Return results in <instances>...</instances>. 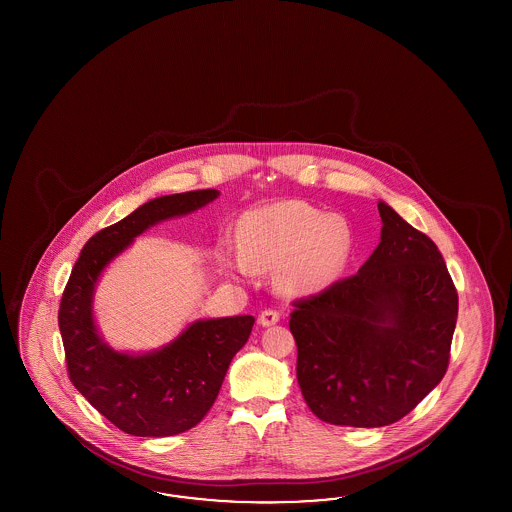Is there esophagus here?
<instances>
[{"mask_svg":"<svg viewBox=\"0 0 512 512\" xmlns=\"http://www.w3.org/2000/svg\"><path fill=\"white\" fill-rule=\"evenodd\" d=\"M279 321V311L272 310V308H268V310L261 311V315H259V325L263 326H272L276 325Z\"/></svg>","mask_w":512,"mask_h":512,"instance_id":"obj_1","label":"esophagus"}]
</instances>
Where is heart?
Segmentation results:
<instances>
[{
	"mask_svg": "<svg viewBox=\"0 0 512 512\" xmlns=\"http://www.w3.org/2000/svg\"><path fill=\"white\" fill-rule=\"evenodd\" d=\"M353 244L355 234L343 217L326 216L306 202H278L242 217L236 268L242 274L278 268L283 293L310 295L340 278Z\"/></svg>",
	"mask_w": 512,
	"mask_h": 512,
	"instance_id": "b5f03b06",
	"label": "heart"
}]
</instances>
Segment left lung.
<instances>
[{
	"mask_svg": "<svg viewBox=\"0 0 512 512\" xmlns=\"http://www.w3.org/2000/svg\"><path fill=\"white\" fill-rule=\"evenodd\" d=\"M381 242L358 274L295 300L296 379L328 424L377 428L403 419L449 368L458 293L443 255L388 204Z\"/></svg>",
	"mask_w": 512,
	"mask_h": 512,
	"instance_id": "obj_1",
	"label": "left lung"
}]
</instances>
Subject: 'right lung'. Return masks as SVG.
Instances as JSON below:
<instances>
[{
  "instance_id": "obj_1",
  "label": "right lung",
  "mask_w": 512,
  "mask_h": 512,
  "mask_svg": "<svg viewBox=\"0 0 512 512\" xmlns=\"http://www.w3.org/2000/svg\"><path fill=\"white\" fill-rule=\"evenodd\" d=\"M217 189L159 197L93 234L63 289L58 323L71 383L125 434L167 437L197 426L216 402L234 355L246 345L251 315L197 321L148 355L112 351L93 325L92 296L103 268L155 223L186 216L217 199Z\"/></svg>"
}]
</instances>
